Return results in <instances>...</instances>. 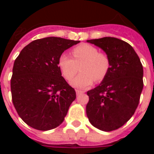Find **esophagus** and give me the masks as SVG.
<instances>
[{
  "label": "esophagus",
  "mask_w": 154,
  "mask_h": 154,
  "mask_svg": "<svg viewBox=\"0 0 154 154\" xmlns=\"http://www.w3.org/2000/svg\"><path fill=\"white\" fill-rule=\"evenodd\" d=\"M84 91H82L81 90H76V93H77V95L78 96V95H80V94L83 93Z\"/></svg>",
  "instance_id": "34e87169"
}]
</instances>
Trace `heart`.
I'll use <instances>...</instances> for the list:
<instances>
[{"label":"heart","mask_w":154,"mask_h":154,"mask_svg":"<svg viewBox=\"0 0 154 154\" xmlns=\"http://www.w3.org/2000/svg\"><path fill=\"white\" fill-rule=\"evenodd\" d=\"M71 54L72 58L65 54L61 55L58 58V67L63 77L70 81L77 74L80 66L81 72L71 82L73 87L87 88L94 81L100 82L107 76L110 67V58L97 47L88 44H79L72 49Z\"/></svg>","instance_id":"obj_1"}]
</instances>
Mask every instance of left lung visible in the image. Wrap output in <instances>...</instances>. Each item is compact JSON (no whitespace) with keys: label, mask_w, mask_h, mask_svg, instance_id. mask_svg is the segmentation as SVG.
Wrapping results in <instances>:
<instances>
[{"label":"left lung","mask_w":154,"mask_h":154,"mask_svg":"<svg viewBox=\"0 0 154 154\" xmlns=\"http://www.w3.org/2000/svg\"><path fill=\"white\" fill-rule=\"evenodd\" d=\"M87 42L106 52L110 67L102 82L87 92V116L100 130H116L132 117L139 106L143 87L142 63L132 46L121 39L105 37Z\"/></svg>","instance_id":"8db88e82"}]
</instances>
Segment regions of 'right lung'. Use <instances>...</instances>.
Wrapping results in <instances>:
<instances>
[{"instance_id": "1", "label": "right lung", "mask_w": 154, "mask_h": 154, "mask_svg": "<svg viewBox=\"0 0 154 154\" xmlns=\"http://www.w3.org/2000/svg\"><path fill=\"white\" fill-rule=\"evenodd\" d=\"M78 43L58 37L36 39L16 57L11 80L12 102L29 126L45 131L63 122L76 91L62 77L58 58Z\"/></svg>"}]
</instances>
